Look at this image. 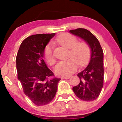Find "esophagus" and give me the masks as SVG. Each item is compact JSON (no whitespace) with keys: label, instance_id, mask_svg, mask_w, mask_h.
Wrapping results in <instances>:
<instances>
[{"label":"esophagus","instance_id":"esophagus-1","mask_svg":"<svg viewBox=\"0 0 122 122\" xmlns=\"http://www.w3.org/2000/svg\"><path fill=\"white\" fill-rule=\"evenodd\" d=\"M70 77H71L70 76H63V77H61V79H69Z\"/></svg>","mask_w":122,"mask_h":122}]
</instances>
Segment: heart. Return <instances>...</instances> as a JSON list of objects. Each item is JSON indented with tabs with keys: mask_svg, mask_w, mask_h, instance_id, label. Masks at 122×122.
Wrapping results in <instances>:
<instances>
[{
	"mask_svg": "<svg viewBox=\"0 0 122 122\" xmlns=\"http://www.w3.org/2000/svg\"><path fill=\"white\" fill-rule=\"evenodd\" d=\"M57 41L66 48L71 49V56L73 57L60 61L55 67L56 73L60 76H65L75 72L78 64L84 65L89 56V49L84 42L77 43L76 38L69 34H62L57 38ZM53 43H50L45 50V58L50 65L55 62L53 54Z\"/></svg>",
	"mask_w": 122,
	"mask_h": 122,
	"instance_id": "obj_1",
	"label": "heart"
}]
</instances>
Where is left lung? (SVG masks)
Listing matches in <instances>:
<instances>
[{
    "instance_id": "left-lung-1",
    "label": "left lung",
    "mask_w": 122,
    "mask_h": 122,
    "mask_svg": "<svg viewBox=\"0 0 122 122\" xmlns=\"http://www.w3.org/2000/svg\"><path fill=\"white\" fill-rule=\"evenodd\" d=\"M69 33L82 39L91 50L88 65L77 74L80 81L79 85L73 88V91L81 100L93 101L99 96L103 86V49L96 37L86 29L80 28L71 30Z\"/></svg>"
}]
</instances>
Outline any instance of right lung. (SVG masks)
<instances>
[{
  "label": "right lung",
  "mask_w": 122,
  "mask_h": 122,
  "mask_svg": "<svg viewBox=\"0 0 122 122\" xmlns=\"http://www.w3.org/2000/svg\"><path fill=\"white\" fill-rule=\"evenodd\" d=\"M56 33L31 36L21 43L16 56L18 79L25 94L36 106L49 104L54 99L61 79L54 76L43 60L46 45Z\"/></svg>",
  "instance_id": "add662e5"
}]
</instances>
